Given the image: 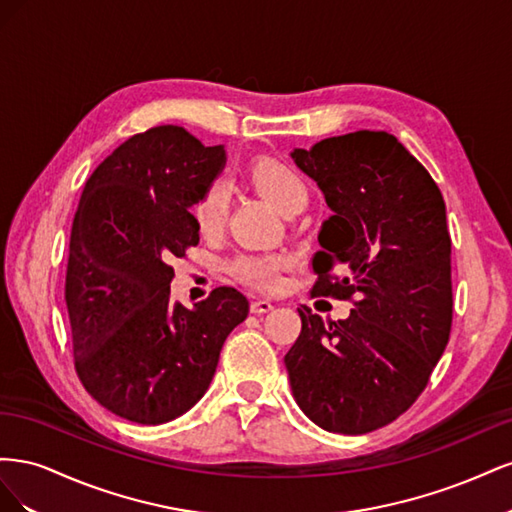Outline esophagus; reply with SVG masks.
Segmentation results:
<instances>
[{
	"label": "esophagus",
	"mask_w": 512,
	"mask_h": 512,
	"mask_svg": "<svg viewBox=\"0 0 512 512\" xmlns=\"http://www.w3.org/2000/svg\"><path fill=\"white\" fill-rule=\"evenodd\" d=\"M271 309H273V303L267 301V299L252 301V305H250V312L252 314H267V312H271Z\"/></svg>",
	"instance_id": "34e87169"
}]
</instances>
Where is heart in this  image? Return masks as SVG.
Listing matches in <instances>:
<instances>
[{
  "label": "heart",
  "mask_w": 512,
  "mask_h": 512,
  "mask_svg": "<svg viewBox=\"0 0 512 512\" xmlns=\"http://www.w3.org/2000/svg\"><path fill=\"white\" fill-rule=\"evenodd\" d=\"M252 181L282 215L305 209L309 192L305 181L282 162L260 160L252 166ZM230 190L224 181H213L194 209V218L203 232L220 230L226 222ZM284 254H241L230 262V271L247 286L258 290H275L282 282V271L288 267Z\"/></svg>",
  "instance_id": "b5f03b06"
}]
</instances>
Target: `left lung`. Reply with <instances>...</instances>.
<instances>
[{
    "label": "left lung",
    "mask_w": 512,
    "mask_h": 512,
    "mask_svg": "<svg viewBox=\"0 0 512 512\" xmlns=\"http://www.w3.org/2000/svg\"><path fill=\"white\" fill-rule=\"evenodd\" d=\"M333 215L322 222L314 294L359 301L324 324L297 307L301 335L284 356L290 389L324 431L380 429L423 393L453 320L451 237L440 188L389 132L359 130L290 153ZM339 266L344 278L326 273Z\"/></svg>",
    "instance_id": "obj_1"
}]
</instances>
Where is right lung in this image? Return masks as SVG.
Listing matches in <instances>:
<instances>
[{
    "instance_id": "right-lung-1",
    "label": "right lung",
    "mask_w": 512,
    "mask_h": 512,
    "mask_svg": "<svg viewBox=\"0 0 512 512\" xmlns=\"http://www.w3.org/2000/svg\"><path fill=\"white\" fill-rule=\"evenodd\" d=\"M224 164V145L158 126L119 145L85 183L66 273L74 365L87 393L132 423L188 412L250 312L230 286L192 307L170 303V260L198 243L192 207Z\"/></svg>"
}]
</instances>
